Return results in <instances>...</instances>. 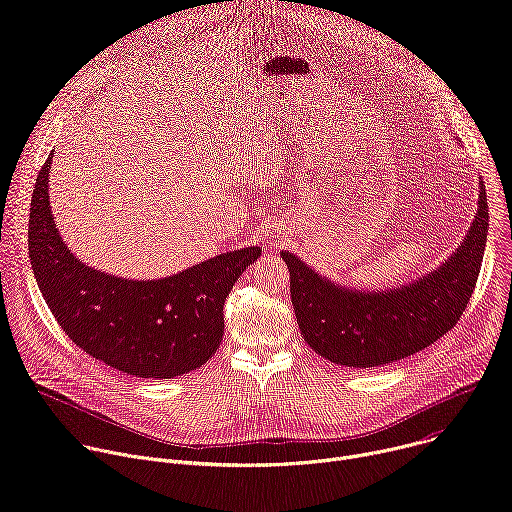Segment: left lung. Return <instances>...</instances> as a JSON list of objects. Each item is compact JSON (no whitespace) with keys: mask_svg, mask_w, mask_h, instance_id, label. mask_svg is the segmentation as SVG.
I'll use <instances>...</instances> for the list:
<instances>
[{"mask_svg":"<svg viewBox=\"0 0 512 512\" xmlns=\"http://www.w3.org/2000/svg\"><path fill=\"white\" fill-rule=\"evenodd\" d=\"M488 235L486 188L456 253L435 271L401 287L371 291L342 287L298 255L281 251L304 340L342 367L371 369L411 356L452 330L464 314L480 273Z\"/></svg>","mask_w":512,"mask_h":512,"instance_id":"obj_1","label":"left lung"}]
</instances>
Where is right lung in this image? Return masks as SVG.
I'll use <instances>...</instances> for the list:
<instances>
[{
	"label": "right lung",
	"instance_id": "right-lung-1",
	"mask_svg": "<svg viewBox=\"0 0 512 512\" xmlns=\"http://www.w3.org/2000/svg\"><path fill=\"white\" fill-rule=\"evenodd\" d=\"M52 154L30 208L28 249L42 296L66 336L107 367L141 379H174L221 346L223 306L259 247L221 253L164 279L135 281L85 265L62 241L48 198Z\"/></svg>",
	"mask_w": 512,
	"mask_h": 512
}]
</instances>
